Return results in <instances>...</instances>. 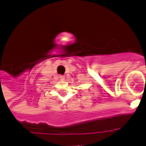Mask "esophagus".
<instances>
[{"mask_svg":"<svg viewBox=\"0 0 146 146\" xmlns=\"http://www.w3.org/2000/svg\"><path fill=\"white\" fill-rule=\"evenodd\" d=\"M59 78H60V80H65V76H63V75H60V76H59Z\"/></svg>","mask_w":146,"mask_h":146,"instance_id":"esophagus-1","label":"esophagus"}]
</instances>
